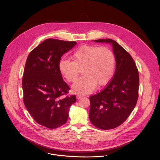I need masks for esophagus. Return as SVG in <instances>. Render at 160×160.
Masks as SVG:
<instances>
[{
    "label": "esophagus",
    "instance_id": "obj_1",
    "mask_svg": "<svg viewBox=\"0 0 160 160\" xmlns=\"http://www.w3.org/2000/svg\"><path fill=\"white\" fill-rule=\"evenodd\" d=\"M83 97V95H82V94H78V95H77V98L78 99H80V98H81L82 97Z\"/></svg>",
    "mask_w": 160,
    "mask_h": 160
}]
</instances>
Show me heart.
<instances>
[{
	"label": "heart",
	"mask_w": 160,
	"mask_h": 160,
	"mask_svg": "<svg viewBox=\"0 0 160 160\" xmlns=\"http://www.w3.org/2000/svg\"><path fill=\"white\" fill-rule=\"evenodd\" d=\"M115 59L112 50L106 47L83 45L74 52L72 60L62 59L59 70L69 82L77 79L82 69L84 75L72 86L74 91L89 93L98 86L106 85L114 72Z\"/></svg>",
	"instance_id": "1"
}]
</instances>
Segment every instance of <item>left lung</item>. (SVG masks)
<instances>
[{
  "mask_svg": "<svg viewBox=\"0 0 160 160\" xmlns=\"http://www.w3.org/2000/svg\"><path fill=\"white\" fill-rule=\"evenodd\" d=\"M94 41L112 45L116 69L106 87L89 97V117L95 127L110 130L118 127L127 120L137 104L139 72L131 55L115 41L106 39Z\"/></svg>",
  "mask_w": 160,
  "mask_h": 160,
  "instance_id": "obj_1",
  "label": "left lung"
}]
</instances>
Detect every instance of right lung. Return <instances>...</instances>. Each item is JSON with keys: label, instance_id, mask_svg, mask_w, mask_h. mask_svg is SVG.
<instances>
[{"label": "right lung", "instance_id": "right-lung-1", "mask_svg": "<svg viewBox=\"0 0 160 160\" xmlns=\"http://www.w3.org/2000/svg\"><path fill=\"white\" fill-rule=\"evenodd\" d=\"M76 41L47 39L30 52L25 63L22 86L23 102L34 121L54 129L68 119L69 108L77 101L67 95L70 88L63 81L59 63Z\"/></svg>", "mask_w": 160, "mask_h": 160}]
</instances>
